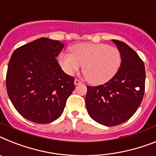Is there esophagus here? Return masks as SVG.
Listing matches in <instances>:
<instances>
[{
	"mask_svg": "<svg viewBox=\"0 0 156 156\" xmlns=\"http://www.w3.org/2000/svg\"><path fill=\"white\" fill-rule=\"evenodd\" d=\"M81 83H82V82H81V81L79 80V79H77V78H76L75 80H74V85H75V86H77V85L81 84Z\"/></svg>",
	"mask_w": 156,
	"mask_h": 156,
	"instance_id": "obj_1",
	"label": "esophagus"
}]
</instances>
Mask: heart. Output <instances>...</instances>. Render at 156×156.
I'll return each mask as SVG.
<instances>
[{"instance_id":"heart-1","label":"heart","mask_w":156,"mask_h":156,"mask_svg":"<svg viewBox=\"0 0 156 156\" xmlns=\"http://www.w3.org/2000/svg\"><path fill=\"white\" fill-rule=\"evenodd\" d=\"M71 54L61 53L58 61L62 70L73 75L83 66L85 78L93 85L111 80L121 65V55L117 48L105 44L82 43L70 47Z\"/></svg>"}]
</instances>
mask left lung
Instances as JSON below:
<instances>
[{
  "label": "left lung",
  "instance_id": "1",
  "mask_svg": "<svg viewBox=\"0 0 156 156\" xmlns=\"http://www.w3.org/2000/svg\"><path fill=\"white\" fill-rule=\"evenodd\" d=\"M121 55V65L103 85L87 86L86 109L96 122L105 126L125 123L136 112L145 90V66L138 54L119 40H112Z\"/></svg>",
  "mask_w": 156,
  "mask_h": 156
}]
</instances>
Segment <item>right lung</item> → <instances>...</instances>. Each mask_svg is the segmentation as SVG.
<instances>
[{
	"label": "right lung",
	"mask_w": 156,
	"mask_h": 156,
	"mask_svg": "<svg viewBox=\"0 0 156 156\" xmlns=\"http://www.w3.org/2000/svg\"><path fill=\"white\" fill-rule=\"evenodd\" d=\"M63 48L58 40L40 38L12 55L7 93L16 111L27 120L48 124L62 115L74 90V78L62 70L55 58Z\"/></svg>",
	"instance_id": "1"
}]
</instances>
